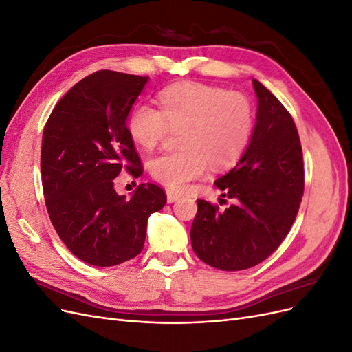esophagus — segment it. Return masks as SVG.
<instances>
[{"label":"esophagus","mask_w":352,"mask_h":352,"mask_svg":"<svg viewBox=\"0 0 352 352\" xmlns=\"http://www.w3.org/2000/svg\"><path fill=\"white\" fill-rule=\"evenodd\" d=\"M166 194H167V202H175L176 199H179L180 197H182V195H180L179 192H176V190H173V189H167Z\"/></svg>","instance_id":"1"}]
</instances>
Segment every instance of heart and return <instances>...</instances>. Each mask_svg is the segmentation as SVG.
Returning <instances> with one entry per match:
<instances>
[{
	"label": "heart",
	"instance_id": "obj_1",
	"mask_svg": "<svg viewBox=\"0 0 352 352\" xmlns=\"http://www.w3.org/2000/svg\"><path fill=\"white\" fill-rule=\"evenodd\" d=\"M162 110L150 102L135 104L127 117V132L153 150L170 131H184L176 153L154 155L151 176L168 188L184 190L204 177L210 164L225 168L247 151L255 124L254 107L241 92L201 82H180L160 92Z\"/></svg>",
	"mask_w": 352,
	"mask_h": 352
}]
</instances>
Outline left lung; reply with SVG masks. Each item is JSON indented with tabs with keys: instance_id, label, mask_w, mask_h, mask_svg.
Segmentation results:
<instances>
[{
	"instance_id": "1",
	"label": "left lung",
	"mask_w": 352,
	"mask_h": 352,
	"mask_svg": "<svg viewBox=\"0 0 352 352\" xmlns=\"http://www.w3.org/2000/svg\"><path fill=\"white\" fill-rule=\"evenodd\" d=\"M258 98L251 142L238 164L216 180L235 204L219 211L198 199L190 242L211 267H254L278 250L289 233L304 194V162L295 122L282 102L252 79Z\"/></svg>"
}]
</instances>
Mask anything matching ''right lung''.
<instances>
[{
  "instance_id": "add662e5",
  "label": "right lung",
  "mask_w": 352,
  "mask_h": 352,
  "mask_svg": "<svg viewBox=\"0 0 352 352\" xmlns=\"http://www.w3.org/2000/svg\"><path fill=\"white\" fill-rule=\"evenodd\" d=\"M148 76L98 70L63 97L42 135L45 206L60 239L82 261L110 267L144 248L146 221L167 202L164 190L141 184L132 198L114 179L144 172L126 120Z\"/></svg>"
}]
</instances>
